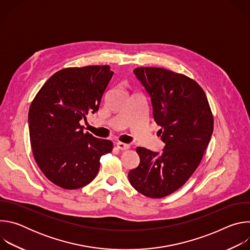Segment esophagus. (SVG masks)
Wrapping results in <instances>:
<instances>
[{"label": "esophagus", "instance_id": "obj_1", "mask_svg": "<svg viewBox=\"0 0 250 250\" xmlns=\"http://www.w3.org/2000/svg\"><path fill=\"white\" fill-rule=\"evenodd\" d=\"M117 147L121 150H126L129 148V145H126V144H124V142H118L117 144Z\"/></svg>", "mask_w": 250, "mask_h": 250}]
</instances>
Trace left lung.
I'll list each match as a JSON object with an SVG mask.
<instances>
[{"label": "left lung", "mask_w": 250, "mask_h": 250, "mask_svg": "<svg viewBox=\"0 0 250 250\" xmlns=\"http://www.w3.org/2000/svg\"><path fill=\"white\" fill-rule=\"evenodd\" d=\"M133 73L150 97L165 146L160 154L137 147L140 162L128 180L140 194L162 198L182 187L199 166L213 118L204 90L191 78L156 67H138Z\"/></svg>", "instance_id": "left-lung-1"}]
</instances>
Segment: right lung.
Segmentation results:
<instances>
[{
  "mask_svg": "<svg viewBox=\"0 0 250 250\" xmlns=\"http://www.w3.org/2000/svg\"><path fill=\"white\" fill-rule=\"evenodd\" d=\"M109 65L62 69L53 74L33 99L28 112L32 153L53 184L67 190L92 182L100 158L113 142L83 132L81 120L99 110L113 77Z\"/></svg>",
  "mask_w": 250,
  "mask_h": 250,
  "instance_id": "obj_1",
  "label": "right lung"
}]
</instances>
